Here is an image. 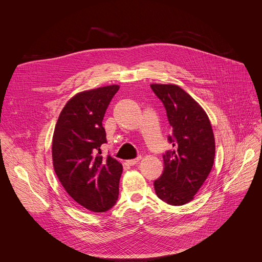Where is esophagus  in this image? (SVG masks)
I'll use <instances>...</instances> for the list:
<instances>
[{
  "mask_svg": "<svg viewBox=\"0 0 262 262\" xmlns=\"http://www.w3.org/2000/svg\"><path fill=\"white\" fill-rule=\"evenodd\" d=\"M140 160H141V157H139V158H137V159H134V160H128V161H126V163H127L129 166H134V165L138 164V163L140 162Z\"/></svg>",
  "mask_w": 262,
  "mask_h": 262,
  "instance_id": "obj_1",
  "label": "esophagus"
}]
</instances>
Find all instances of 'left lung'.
Returning a JSON list of instances; mask_svg holds the SVG:
<instances>
[{
	"label": "left lung",
	"mask_w": 262,
	"mask_h": 262,
	"mask_svg": "<svg viewBox=\"0 0 262 262\" xmlns=\"http://www.w3.org/2000/svg\"><path fill=\"white\" fill-rule=\"evenodd\" d=\"M163 101L173 136L174 149L164 156V171L155 181L158 197L170 205H183L194 199L209 175L215 143L209 118L203 107L179 86L151 84Z\"/></svg>",
	"instance_id": "left-lung-1"
}]
</instances>
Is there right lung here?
I'll list each match as a JSON object with an SVG mask.
<instances>
[{
	"mask_svg": "<svg viewBox=\"0 0 262 262\" xmlns=\"http://www.w3.org/2000/svg\"><path fill=\"white\" fill-rule=\"evenodd\" d=\"M118 90V85H110L72 96L53 136V165L61 184L74 201L94 212L113 207L119 195L122 165L99 156L106 143L102 119Z\"/></svg>",
	"mask_w": 262,
	"mask_h": 262,
	"instance_id": "obj_1",
	"label": "right lung"
}]
</instances>
